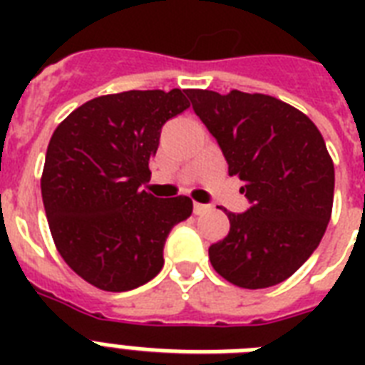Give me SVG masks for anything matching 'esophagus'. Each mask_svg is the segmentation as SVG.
<instances>
[{"label": "esophagus", "instance_id": "obj_1", "mask_svg": "<svg viewBox=\"0 0 365 365\" xmlns=\"http://www.w3.org/2000/svg\"><path fill=\"white\" fill-rule=\"evenodd\" d=\"M210 210V206H206V205H200V202H195L193 205V212L199 216V214H205V212Z\"/></svg>", "mask_w": 365, "mask_h": 365}]
</instances>
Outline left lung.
I'll use <instances>...</instances> for the list:
<instances>
[{
    "label": "left lung",
    "instance_id": "left-lung-1",
    "mask_svg": "<svg viewBox=\"0 0 365 365\" xmlns=\"http://www.w3.org/2000/svg\"><path fill=\"white\" fill-rule=\"evenodd\" d=\"M185 93L252 202L244 214L225 210L231 227L208 248L212 267L239 288L280 284L311 257L331 217L335 170L322 134L274 96Z\"/></svg>",
    "mask_w": 365,
    "mask_h": 365
}]
</instances>
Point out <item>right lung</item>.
Here are the masks:
<instances>
[{"instance_id": "1", "label": "right lung", "mask_w": 365, "mask_h": 365, "mask_svg": "<svg viewBox=\"0 0 365 365\" xmlns=\"http://www.w3.org/2000/svg\"><path fill=\"white\" fill-rule=\"evenodd\" d=\"M189 106L180 88L106 94L53 132L41 174L48 229L62 259L96 288L126 292L157 277L170 229L191 216L189 197L142 189L160 128Z\"/></svg>"}]
</instances>
